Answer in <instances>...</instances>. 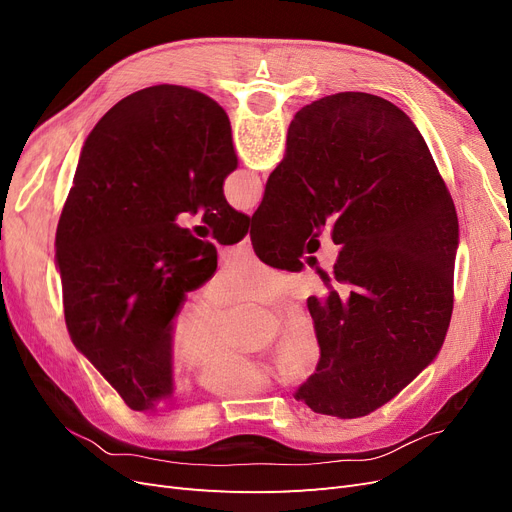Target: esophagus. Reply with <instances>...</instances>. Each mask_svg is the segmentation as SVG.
Returning a JSON list of instances; mask_svg holds the SVG:
<instances>
[{
  "label": "esophagus",
  "instance_id": "34e87169",
  "mask_svg": "<svg viewBox=\"0 0 512 512\" xmlns=\"http://www.w3.org/2000/svg\"><path fill=\"white\" fill-rule=\"evenodd\" d=\"M239 245H241L243 252H252V239H250V235H247Z\"/></svg>",
  "mask_w": 512,
  "mask_h": 512
}]
</instances>
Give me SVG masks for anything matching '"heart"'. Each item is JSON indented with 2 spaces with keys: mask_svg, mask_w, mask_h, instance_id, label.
<instances>
[{
  "mask_svg": "<svg viewBox=\"0 0 512 512\" xmlns=\"http://www.w3.org/2000/svg\"><path fill=\"white\" fill-rule=\"evenodd\" d=\"M290 290L288 275L250 256H239L207 288V301H183L166 327V356L194 371L198 389L220 397H247L271 389L286 376L303 380L314 374L322 344L314 318L303 309L290 312L277 335V361L243 352L230 344L232 314L213 307L235 303L273 305Z\"/></svg>",
  "mask_w": 512,
  "mask_h": 512,
  "instance_id": "1",
  "label": "heart"
}]
</instances>
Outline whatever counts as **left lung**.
I'll use <instances>...</instances> for the list:
<instances>
[{
	"label": "left lung",
	"mask_w": 512,
	"mask_h": 512,
	"mask_svg": "<svg viewBox=\"0 0 512 512\" xmlns=\"http://www.w3.org/2000/svg\"><path fill=\"white\" fill-rule=\"evenodd\" d=\"M235 168L224 108L179 85L123 98L81 149L55 237L66 327L132 410L173 395L168 320L215 271L213 245L175 218L203 211L218 243L247 232L222 190Z\"/></svg>",
	"instance_id": "8db88e82"
}]
</instances>
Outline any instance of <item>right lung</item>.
Here are the masks:
<instances>
[{
  "label": "right lung",
  "mask_w": 512,
  "mask_h": 512,
  "mask_svg": "<svg viewBox=\"0 0 512 512\" xmlns=\"http://www.w3.org/2000/svg\"><path fill=\"white\" fill-rule=\"evenodd\" d=\"M250 222L282 235L286 250L322 226L344 247L327 294L307 299L322 356L294 399L359 418L433 363L453 314L459 224L425 138L401 108L361 91L303 106Z\"/></svg>",
  "instance_id": "right-lung-1"
}]
</instances>
